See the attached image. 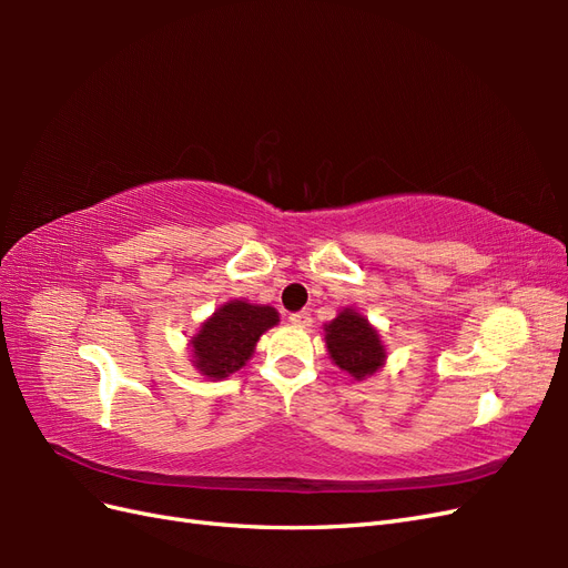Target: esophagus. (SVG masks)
Wrapping results in <instances>:
<instances>
[{"label": "esophagus", "instance_id": "34e87169", "mask_svg": "<svg viewBox=\"0 0 568 568\" xmlns=\"http://www.w3.org/2000/svg\"><path fill=\"white\" fill-rule=\"evenodd\" d=\"M288 322L294 326H311L313 324V317L307 311H298V313H291L288 315Z\"/></svg>", "mask_w": 568, "mask_h": 568}]
</instances>
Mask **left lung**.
Here are the masks:
<instances>
[{"label":"left lung","mask_w":568,"mask_h":568,"mask_svg":"<svg viewBox=\"0 0 568 568\" xmlns=\"http://www.w3.org/2000/svg\"><path fill=\"white\" fill-rule=\"evenodd\" d=\"M326 348L334 363L357 382L372 376L386 359L382 338L374 326L348 307L326 324Z\"/></svg>","instance_id":"1"}]
</instances>
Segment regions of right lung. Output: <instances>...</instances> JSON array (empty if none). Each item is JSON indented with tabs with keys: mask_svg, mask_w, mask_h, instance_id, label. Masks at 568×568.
Wrapping results in <instances>:
<instances>
[{
	"mask_svg": "<svg viewBox=\"0 0 568 568\" xmlns=\"http://www.w3.org/2000/svg\"><path fill=\"white\" fill-rule=\"evenodd\" d=\"M277 322L280 315L270 305H251L246 301L222 305L192 338L199 372L211 379H225L232 372L242 369L257 338Z\"/></svg>",
	"mask_w": 568,
	"mask_h": 568,
	"instance_id": "add662e5",
	"label": "right lung"
}]
</instances>
